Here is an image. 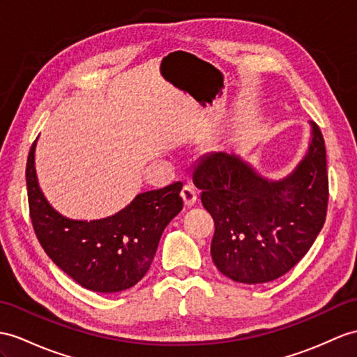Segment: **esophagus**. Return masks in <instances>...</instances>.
Instances as JSON below:
<instances>
[{
	"mask_svg": "<svg viewBox=\"0 0 357 357\" xmlns=\"http://www.w3.org/2000/svg\"><path fill=\"white\" fill-rule=\"evenodd\" d=\"M181 197H183L186 206H194L197 203L198 192L194 186L186 185L183 189H181Z\"/></svg>",
	"mask_w": 357,
	"mask_h": 357,
	"instance_id": "34e87169",
	"label": "esophagus"
}]
</instances>
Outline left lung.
Returning <instances> with one entry per match:
<instances>
[{
  "mask_svg": "<svg viewBox=\"0 0 357 357\" xmlns=\"http://www.w3.org/2000/svg\"><path fill=\"white\" fill-rule=\"evenodd\" d=\"M192 180L215 221L213 264L238 283H266L288 273L326 221V146L312 121L307 151L283 178L260 176L234 153L212 151L195 162Z\"/></svg>",
  "mask_w": 357,
  "mask_h": 357,
  "instance_id": "obj_1",
  "label": "left lung"
}]
</instances>
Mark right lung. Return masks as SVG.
Returning a JSON list of instances; mask_svg holds the SVG:
<instances>
[{"label":"right lung","instance_id":"add662e5","mask_svg":"<svg viewBox=\"0 0 357 357\" xmlns=\"http://www.w3.org/2000/svg\"><path fill=\"white\" fill-rule=\"evenodd\" d=\"M36 142L25 177L31 222L42 248L86 289L115 294L132 288L150 269L165 227L183 208V183L137 194L106 218L73 220L59 213L42 192L34 160Z\"/></svg>","mask_w":357,"mask_h":357}]
</instances>
